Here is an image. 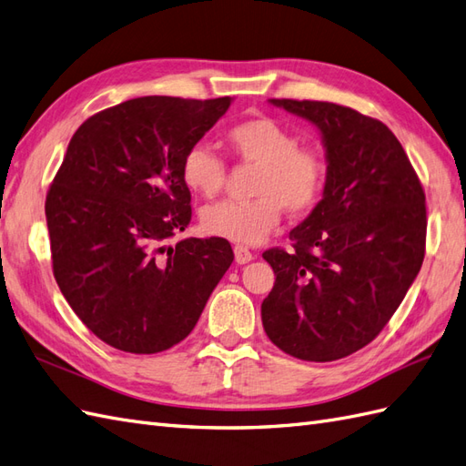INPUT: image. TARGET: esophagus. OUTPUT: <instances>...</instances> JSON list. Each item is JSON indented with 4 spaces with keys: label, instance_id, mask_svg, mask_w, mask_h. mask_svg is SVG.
Here are the masks:
<instances>
[{
    "label": "esophagus",
    "instance_id": "34e87169",
    "mask_svg": "<svg viewBox=\"0 0 466 466\" xmlns=\"http://www.w3.org/2000/svg\"><path fill=\"white\" fill-rule=\"evenodd\" d=\"M234 259H236L238 266H244V264H249V261L254 259V254L249 252L246 246H236L234 248Z\"/></svg>",
    "mask_w": 466,
    "mask_h": 466
}]
</instances>
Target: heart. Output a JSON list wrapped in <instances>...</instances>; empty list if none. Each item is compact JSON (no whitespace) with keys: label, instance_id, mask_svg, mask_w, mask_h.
<instances>
[{"label":"heart","instance_id":"1","mask_svg":"<svg viewBox=\"0 0 466 466\" xmlns=\"http://www.w3.org/2000/svg\"><path fill=\"white\" fill-rule=\"evenodd\" d=\"M230 151L258 165L254 198L224 200L200 214L202 228L224 240L256 246L278 228L283 208L295 214L311 210L323 197L327 163L317 149L299 147V139L271 117H252L226 131ZM181 181L198 197L212 198L224 185V163L205 143L190 146L181 161Z\"/></svg>","mask_w":466,"mask_h":466}]
</instances>
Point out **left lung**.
I'll use <instances>...</instances> for the list:
<instances>
[{
  "label": "left lung",
  "instance_id": "8db88e82",
  "mask_svg": "<svg viewBox=\"0 0 466 466\" xmlns=\"http://www.w3.org/2000/svg\"><path fill=\"white\" fill-rule=\"evenodd\" d=\"M311 122L327 159L323 198L268 249L276 273L261 323L278 349L330 362L372 342L403 301L425 256V193L388 126L330 102L269 100Z\"/></svg>",
  "mask_w": 466,
  "mask_h": 466
}]
</instances>
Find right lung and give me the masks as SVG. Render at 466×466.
I'll list each match as a JSON object with an SVG mask.
<instances>
[{
	"instance_id": "obj_1",
	"label": "right lung",
	"mask_w": 466,
	"mask_h": 466,
	"mask_svg": "<svg viewBox=\"0 0 466 466\" xmlns=\"http://www.w3.org/2000/svg\"><path fill=\"white\" fill-rule=\"evenodd\" d=\"M232 98H134L88 117L45 202L53 271L78 319L110 347L155 354L195 329L230 268L224 238H185V151Z\"/></svg>"
}]
</instances>
